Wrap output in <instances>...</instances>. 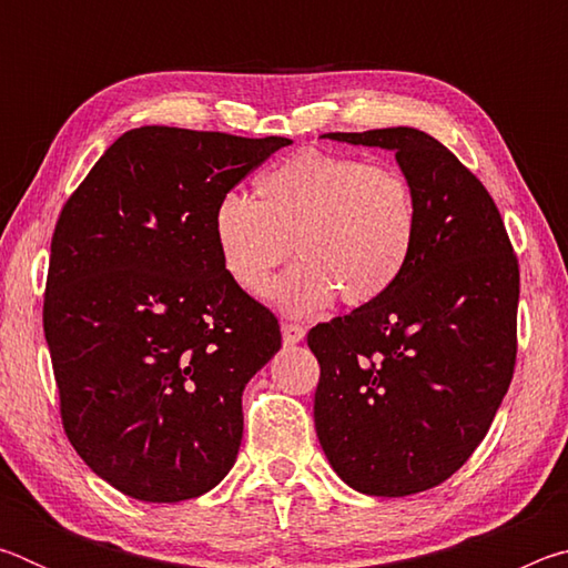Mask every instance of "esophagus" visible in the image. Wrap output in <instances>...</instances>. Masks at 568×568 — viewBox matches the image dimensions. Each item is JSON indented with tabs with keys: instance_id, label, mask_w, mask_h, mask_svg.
I'll return each mask as SVG.
<instances>
[{
	"instance_id": "obj_1",
	"label": "esophagus",
	"mask_w": 568,
	"mask_h": 568,
	"mask_svg": "<svg viewBox=\"0 0 568 568\" xmlns=\"http://www.w3.org/2000/svg\"><path fill=\"white\" fill-rule=\"evenodd\" d=\"M281 331H283V343L285 345H295V343H301L305 338V328H303V325H297V323H283Z\"/></svg>"
}]
</instances>
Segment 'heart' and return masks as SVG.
Returning <instances> with one entry per match:
<instances>
[{"label":"heart","mask_w":568,"mask_h":568,"mask_svg":"<svg viewBox=\"0 0 568 568\" xmlns=\"http://www.w3.org/2000/svg\"><path fill=\"white\" fill-rule=\"evenodd\" d=\"M210 233L225 275L247 295L265 291L287 250L297 255L271 303L305 318L338 295L345 305L386 295L416 247L418 205L396 168L305 150L263 172L255 200L220 197Z\"/></svg>","instance_id":"heart-1"}]
</instances>
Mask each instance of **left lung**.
Listing matches in <instances>:
<instances>
[{"label": "left lung", "mask_w": 568, "mask_h": 568, "mask_svg": "<svg viewBox=\"0 0 568 568\" xmlns=\"http://www.w3.org/2000/svg\"><path fill=\"white\" fill-rule=\"evenodd\" d=\"M323 138L396 152L418 235L386 295L307 333L315 434L355 491L410 496L454 476L491 428L516 363L518 263L491 195L436 138Z\"/></svg>", "instance_id": "1"}]
</instances>
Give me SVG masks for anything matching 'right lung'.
I'll list each match as a JSON object with an SVG mask.
<instances>
[{
  "label": "right lung",
  "mask_w": 568,
  "mask_h": 568,
  "mask_svg": "<svg viewBox=\"0 0 568 568\" xmlns=\"http://www.w3.org/2000/svg\"><path fill=\"white\" fill-rule=\"evenodd\" d=\"M291 142L148 124L114 140L62 207L44 295L62 423L124 496L185 501L235 464L243 390L281 328L225 275L210 220Z\"/></svg>",
  "instance_id": "1"
}]
</instances>
